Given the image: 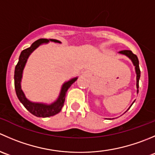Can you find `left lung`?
Segmentation results:
<instances>
[{
    "instance_id": "8db88e82",
    "label": "left lung",
    "mask_w": 155,
    "mask_h": 155,
    "mask_svg": "<svg viewBox=\"0 0 155 155\" xmlns=\"http://www.w3.org/2000/svg\"><path fill=\"white\" fill-rule=\"evenodd\" d=\"M120 54H124V55L127 56L131 61H132L133 64L135 66V70H136V73H137V93L139 92V81H140V66H139V60L136 54H134L130 50H122V51H119ZM133 103V104H134ZM133 104H131V106L133 105ZM131 106L130 107V108L131 107ZM129 108V109H130ZM127 109V110H128Z\"/></svg>"
}]
</instances>
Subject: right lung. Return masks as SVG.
Listing matches in <instances>:
<instances>
[{"label":"right lung","mask_w":155,"mask_h":155,"mask_svg":"<svg viewBox=\"0 0 155 155\" xmlns=\"http://www.w3.org/2000/svg\"><path fill=\"white\" fill-rule=\"evenodd\" d=\"M49 41L61 43L59 40H53V39H50V40L40 39V40H37V41L33 43L32 45L29 48L23 50L21 52V54H20L18 64L15 66V74H14V83H15V93H16V95L19 101L31 114H33V115L37 117H42V118H47V117L53 116V115L60 112L62 107H63L64 104L65 97H66V94L68 88L78 79V77L73 78V79L69 80L68 82L64 83L57 101H54L51 104H49V105L41 104V103L31 102V101H28L26 98L24 92L22 91L21 87V78H22L23 70H24L26 62H27V60L30 54L36 48L38 47V46H40V45L43 44V43H47Z\"/></svg>","instance_id":"1"}]
</instances>
